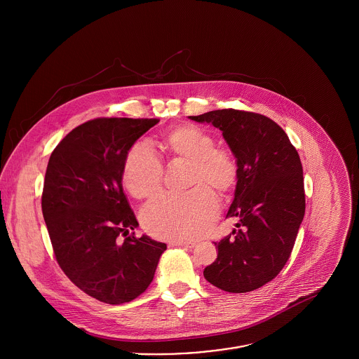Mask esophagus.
Wrapping results in <instances>:
<instances>
[{
	"label": "esophagus",
	"mask_w": 359,
	"mask_h": 359,
	"mask_svg": "<svg viewBox=\"0 0 359 359\" xmlns=\"http://www.w3.org/2000/svg\"><path fill=\"white\" fill-rule=\"evenodd\" d=\"M171 246H178V248H187V249H192L195 248V242H185V241H174L170 243Z\"/></svg>",
	"instance_id": "34e87169"
}]
</instances>
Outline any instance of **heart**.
I'll list each match as a JSON object with an SVG mask.
<instances>
[{
    "label": "heart",
    "mask_w": 359,
    "mask_h": 359,
    "mask_svg": "<svg viewBox=\"0 0 359 359\" xmlns=\"http://www.w3.org/2000/svg\"><path fill=\"white\" fill-rule=\"evenodd\" d=\"M210 133L194 124H181L163 137V145L172 157L191 161V184L187 194H163L142 210L147 231L160 239H196L212 225L218 215V194H229L239 175L232 152L215 147ZM163 163L148 141L135 142L126 154L121 181L137 199L156 194L163 182Z\"/></svg>",
    "instance_id": "b5f03b06"
}]
</instances>
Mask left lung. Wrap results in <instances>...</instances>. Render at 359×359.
Returning a JSON list of instances; mask_svg holds the SVG:
<instances>
[{"label":"left lung","mask_w":359,"mask_h":359,"mask_svg":"<svg viewBox=\"0 0 359 359\" xmlns=\"http://www.w3.org/2000/svg\"><path fill=\"white\" fill-rule=\"evenodd\" d=\"M189 118L219 128L239 168L226 214L238 218V229L214 243L218 256L205 266V280L229 293L256 290L282 271L304 218L300 156L282 127L264 114L221 109Z\"/></svg>","instance_id":"left-lung-1"}]
</instances>
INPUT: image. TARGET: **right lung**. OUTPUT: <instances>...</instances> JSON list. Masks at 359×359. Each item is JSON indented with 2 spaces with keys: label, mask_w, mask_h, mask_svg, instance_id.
Listing matches in <instances>:
<instances>
[{
  "label": "right lung",
  "mask_w": 359,
  "mask_h": 359,
  "mask_svg": "<svg viewBox=\"0 0 359 359\" xmlns=\"http://www.w3.org/2000/svg\"><path fill=\"white\" fill-rule=\"evenodd\" d=\"M158 118L100 117L72 130L50 157L41 196L55 258L88 296L123 304L154 280L165 243L144 235L124 195L121 170Z\"/></svg>",
  "instance_id": "1"
}]
</instances>
